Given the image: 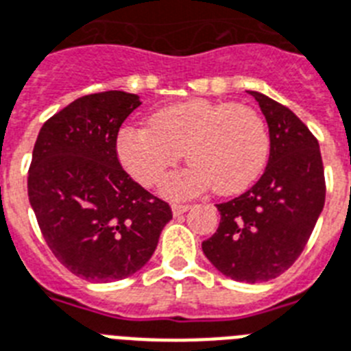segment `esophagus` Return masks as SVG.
<instances>
[{"mask_svg": "<svg viewBox=\"0 0 351 351\" xmlns=\"http://www.w3.org/2000/svg\"><path fill=\"white\" fill-rule=\"evenodd\" d=\"M189 209H191V205L187 204H173V215L175 216L184 215V213H187Z\"/></svg>", "mask_w": 351, "mask_h": 351, "instance_id": "obj_1", "label": "esophagus"}]
</instances>
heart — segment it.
Returning a JSON list of instances; mask_svg holds the SVG:
<instances>
[{"label":"heart","mask_w":351,"mask_h":351,"mask_svg":"<svg viewBox=\"0 0 351 351\" xmlns=\"http://www.w3.org/2000/svg\"><path fill=\"white\" fill-rule=\"evenodd\" d=\"M115 149L122 167L144 187L160 184L185 151L191 166L164 185L171 198L193 196L209 185L218 195H234L261 175L270 136L252 106L193 99L153 113L149 126L126 124Z\"/></svg>","instance_id":"1"}]
</instances>
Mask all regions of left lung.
<instances>
[{
    "label": "left lung",
    "instance_id": "left-lung-1",
    "mask_svg": "<svg viewBox=\"0 0 351 351\" xmlns=\"http://www.w3.org/2000/svg\"><path fill=\"white\" fill-rule=\"evenodd\" d=\"M250 95L269 124V164L249 191L216 204L220 225L202 249L227 278L259 283L283 274L301 256L323 210L326 184L312 131L270 97Z\"/></svg>",
    "mask_w": 351,
    "mask_h": 351
}]
</instances>
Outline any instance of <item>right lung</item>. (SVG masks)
<instances>
[{
  "label": "right lung",
  "instance_id": "right-lung-1",
  "mask_svg": "<svg viewBox=\"0 0 351 351\" xmlns=\"http://www.w3.org/2000/svg\"><path fill=\"white\" fill-rule=\"evenodd\" d=\"M138 95L79 97L43 124L28 169V200L41 234L72 274L97 283L135 274L173 218L122 169L115 142Z\"/></svg>",
  "mask_w": 351,
  "mask_h": 351
}]
</instances>
